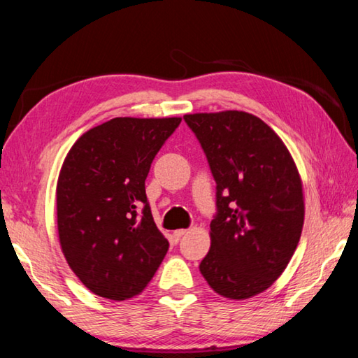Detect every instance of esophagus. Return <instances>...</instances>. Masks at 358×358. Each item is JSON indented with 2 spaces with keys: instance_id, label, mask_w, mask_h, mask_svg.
Returning a JSON list of instances; mask_svg holds the SVG:
<instances>
[{
  "instance_id": "34e87169",
  "label": "esophagus",
  "mask_w": 358,
  "mask_h": 358,
  "mask_svg": "<svg viewBox=\"0 0 358 358\" xmlns=\"http://www.w3.org/2000/svg\"><path fill=\"white\" fill-rule=\"evenodd\" d=\"M186 234V229H177V231H173V237L177 241H180L181 237H183Z\"/></svg>"
}]
</instances>
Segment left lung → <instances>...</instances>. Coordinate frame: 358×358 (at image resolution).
<instances>
[{
	"instance_id": "1",
	"label": "left lung",
	"mask_w": 358,
	"mask_h": 358,
	"mask_svg": "<svg viewBox=\"0 0 358 358\" xmlns=\"http://www.w3.org/2000/svg\"><path fill=\"white\" fill-rule=\"evenodd\" d=\"M185 121L217 181V215L201 274L213 292L247 299L290 263L304 223L303 183L279 135L245 111L196 113Z\"/></svg>"
}]
</instances>
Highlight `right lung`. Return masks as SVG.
<instances>
[{"mask_svg":"<svg viewBox=\"0 0 358 358\" xmlns=\"http://www.w3.org/2000/svg\"><path fill=\"white\" fill-rule=\"evenodd\" d=\"M181 117H115L71 146L57 181L66 263L90 292L124 301L145 290L169 250L145 180Z\"/></svg>","mask_w":358,"mask_h":358,"instance_id":"right-lung-1","label":"right lung"}]
</instances>
